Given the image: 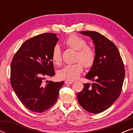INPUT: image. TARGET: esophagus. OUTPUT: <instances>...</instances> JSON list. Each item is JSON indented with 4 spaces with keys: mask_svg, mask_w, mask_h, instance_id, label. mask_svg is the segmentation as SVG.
<instances>
[{
    "mask_svg": "<svg viewBox=\"0 0 133 133\" xmlns=\"http://www.w3.org/2000/svg\"><path fill=\"white\" fill-rule=\"evenodd\" d=\"M73 81H65V84H71V83H73Z\"/></svg>",
    "mask_w": 133,
    "mask_h": 133,
    "instance_id": "1",
    "label": "esophagus"
}]
</instances>
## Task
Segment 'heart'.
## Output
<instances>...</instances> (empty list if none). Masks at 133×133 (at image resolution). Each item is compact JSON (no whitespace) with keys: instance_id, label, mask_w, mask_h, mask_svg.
Returning a JSON list of instances; mask_svg holds the SVG:
<instances>
[{"instance_id":"1","label":"heart","mask_w":133,"mask_h":133,"mask_svg":"<svg viewBox=\"0 0 133 133\" xmlns=\"http://www.w3.org/2000/svg\"><path fill=\"white\" fill-rule=\"evenodd\" d=\"M65 43L71 48L78 51L77 61H81L86 68H90L95 61V52L91 47L87 46V41L80 36L72 34L67 38ZM51 59L54 64H61L62 56L59 45H54L51 52ZM83 70V66L81 62L74 64L65 65L58 71L57 76L60 79L73 81L81 76Z\"/></svg>"}]
</instances>
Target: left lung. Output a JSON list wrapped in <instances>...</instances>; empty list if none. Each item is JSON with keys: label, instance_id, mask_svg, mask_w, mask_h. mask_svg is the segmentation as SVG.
I'll return each instance as SVG.
<instances>
[{"label": "left lung", "instance_id": "8db88e82", "mask_svg": "<svg viewBox=\"0 0 133 133\" xmlns=\"http://www.w3.org/2000/svg\"><path fill=\"white\" fill-rule=\"evenodd\" d=\"M92 40L95 61L85 78L87 83L77 94L79 104L87 111L97 114L110 107L121 94L125 78L124 65L119 50L108 38L96 31H81Z\"/></svg>", "mask_w": 133, "mask_h": 133}]
</instances>
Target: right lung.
I'll list each match as a JSON object with an SVG mask.
<instances>
[{
    "instance_id": "obj_1",
    "label": "right lung",
    "mask_w": 133,
    "mask_h": 133,
    "mask_svg": "<svg viewBox=\"0 0 133 133\" xmlns=\"http://www.w3.org/2000/svg\"><path fill=\"white\" fill-rule=\"evenodd\" d=\"M59 39L56 34L43 33L21 45L11 63V85L18 99L28 110L42 112L57 101L64 81L54 82L51 52Z\"/></svg>"
}]
</instances>
